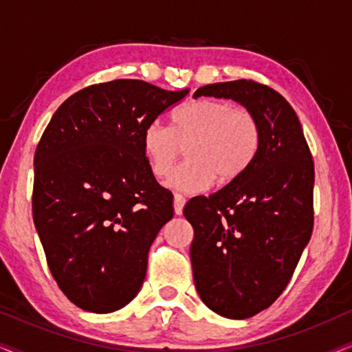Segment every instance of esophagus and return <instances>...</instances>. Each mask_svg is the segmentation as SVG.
Instances as JSON below:
<instances>
[{
  "mask_svg": "<svg viewBox=\"0 0 352 352\" xmlns=\"http://www.w3.org/2000/svg\"><path fill=\"white\" fill-rule=\"evenodd\" d=\"M184 205H186V197L181 195V194H175V213L176 214L182 213V208H184Z\"/></svg>",
  "mask_w": 352,
  "mask_h": 352,
  "instance_id": "esophagus-1",
  "label": "esophagus"
}]
</instances>
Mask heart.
<instances>
[{
  "label": "heart",
  "mask_w": 352,
  "mask_h": 352,
  "mask_svg": "<svg viewBox=\"0 0 352 352\" xmlns=\"http://www.w3.org/2000/svg\"><path fill=\"white\" fill-rule=\"evenodd\" d=\"M187 147V160L168 177V186L201 192L214 181L230 182L252 166L261 147L258 118L228 100L199 99L173 113V128L151 122L144 128L142 147L157 177L166 176Z\"/></svg>",
  "instance_id": "1"
}]
</instances>
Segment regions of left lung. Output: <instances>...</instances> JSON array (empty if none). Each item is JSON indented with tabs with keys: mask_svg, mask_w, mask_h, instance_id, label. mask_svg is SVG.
<instances>
[{
	"mask_svg": "<svg viewBox=\"0 0 352 352\" xmlns=\"http://www.w3.org/2000/svg\"><path fill=\"white\" fill-rule=\"evenodd\" d=\"M234 99L258 118L252 166L184 206L194 228L192 272L201 301L228 319L267 309L290 282L314 226V162L285 98L253 80L201 86L194 98Z\"/></svg>",
	"mask_w": 352,
	"mask_h": 352,
	"instance_id": "1",
	"label": "left lung"
}]
</instances>
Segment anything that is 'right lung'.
Returning a JSON list of instances; mask_svg holds the SVG:
<instances>
[{
	"label": "right lung",
	"mask_w": 352,
	"mask_h": 352,
	"mask_svg": "<svg viewBox=\"0 0 352 352\" xmlns=\"http://www.w3.org/2000/svg\"><path fill=\"white\" fill-rule=\"evenodd\" d=\"M187 94L142 80L91 85L62 102L38 142L33 223L52 277L81 309L118 311L141 290L148 248L175 213L142 133Z\"/></svg>",
	"instance_id": "right-lung-1"
}]
</instances>
